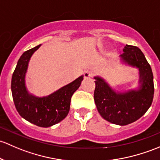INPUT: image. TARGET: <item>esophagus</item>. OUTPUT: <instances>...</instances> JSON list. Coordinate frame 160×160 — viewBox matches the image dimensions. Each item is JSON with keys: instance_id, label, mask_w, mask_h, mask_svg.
Instances as JSON below:
<instances>
[{"instance_id": "esophagus-1", "label": "esophagus", "mask_w": 160, "mask_h": 160, "mask_svg": "<svg viewBox=\"0 0 160 160\" xmlns=\"http://www.w3.org/2000/svg\"><path fill=\"white\" fill-rule=\"evenodd\" d=\"M83 75H84L85 78H91V77H93L96 74L93 71H91V70H87V71L84 72Z\"/></svg>"}]
</instances>
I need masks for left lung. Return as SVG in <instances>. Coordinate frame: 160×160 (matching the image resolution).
Returning a JSON list of instances; mask_svg holds the SVG:
<instances>
[{
  "mask_svg": "<svg viewBox=\"0 0 160 160\" xmlns=\"http://www.w3.org/2000/svg\"><path fill=\"white\" fill-rule=\"evenodd\" d=\"M120 57L123 62L139 68V89L117 93L102 78L94 77V101L102 118L112 123L125 126L139 120L150 107L154 95L153 74L150 65L137 47L127 44Z\"/></svg>",
  "mask_w": 160,
  "mask_h": 160,
  "instance_id": "left-lung-1",
  "label": "left lung"
}]
</instances>
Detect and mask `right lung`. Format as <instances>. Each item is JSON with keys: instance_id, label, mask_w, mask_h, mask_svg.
<instances>
[{"instance_id": "1", "label": "right lung", "mask_w": 160, "mask_h": 160, "mask_svg": "<svg viewBox=\"0 0 160 160\" xmlns=\"http://www.w3.org/2000/svg\"><path fill=\"white\" fill-rule=\"evenodd\" d=\"M40 46L25 51L18 60L11 79V91L15 107L23 119L38 127H49L67 117L72 96L80 87L83 77L48 97H37L30 94L25 87V73L30 58Z\"/></svg>"}]
</instances>
